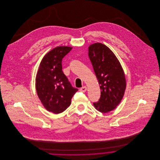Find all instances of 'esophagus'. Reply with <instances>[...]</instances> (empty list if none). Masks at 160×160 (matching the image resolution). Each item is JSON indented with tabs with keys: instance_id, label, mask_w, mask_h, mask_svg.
Returning a JSON list of instances; mask_svg holds the SVG:
<instances>
[{
	"instance_id": "34e87169",
	"label": "esophagus",
	"mask_w": 160,
	"mask_h": 160,
	"mask_svg": "<svg viewBox=\"0 0 160 160\" xmlns=\"http://www.w3.org/2000/svg\"><path fill=\"white\" fill-rule=\"evenodd\" d=\"M86 91H87V87L86 86H84V87H82L80 89V91L82 92H84Z\"/></svg>"
}]
</instances>
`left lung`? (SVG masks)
Instances as JSON below:
<instances>
[{"label": "left lung", "mask_w": 160, "mask_h": 160, "mask_svg": "<svg viewBox=\"0 0 160 160\" xmlns=\"http://www.w3.org/2000/svg\"><path fill=\"white\" fill-rule=\"evenodd\" d=\"M89 57L101 90L100 98L93 106L100 112L113 110L121 102L126 81L122 68L107 46L94 43L89 47Z\"/></svg>", "instance_id": "8db88e82"}]
</instances>
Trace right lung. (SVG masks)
I'll return each mask as SVG.
<instances>
[{
  "instance_id": "obj_1",
  "label": "right lung",
  "mask_w": 160,
  "mask_h": 160,
  "mask_svg": "<svg viewBox=\"0 0 160 160\" xmlns=\"http://www.w3.org/2000/svg\"><path fill=\"white\" fill-rule=\"evenodd\" d=\"M72 47H57L42 58L36 78V89L42 105L55 114L64 112L78 91L73 88L62 71L63 58Z\"/></svg>"
}]
</instances>
